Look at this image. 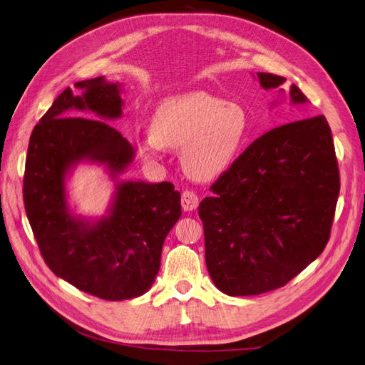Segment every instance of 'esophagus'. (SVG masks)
I'll use <instances>...</instances> for the list:
<instances>
[{"label":"esophagus","mask_w":365,"mask_h":365,"mask_svg":"<svg viewBox=\"0 0 365 365\" xmlns=\"http://www.w3.org/2000/svg\"><path fill=\"white\" fill-rule=\"evenodd\" d=\"M181 205L184 208V212H193V210H196L197 205H200V197H197L195 192L185 190L182 192L181 196Z\"/></svg>","instance_id":"esophagus-1"}]
</instances>
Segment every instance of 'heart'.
I'll use <instances>...</instances> for the list:
<instances>
[{
  "label": "heart",
  "mask_w": 365,
  "mask_h": 365,
  "mask_svg": "<svg viewBox=\"0 0 365 365\" xmlns=\"http://www.w3.org/2000/svg\"><path fill=\"white\" fill-rule=\"evenodd\" d=\"M251 130L247 109L204 91L163 98L153 109L149 129L134 138L143 157L158 161L168 148H181L184 172L196 181L224 175L245 149Z\"/></svg>",
  "instance_id": "obj_1"
}]
</instances>
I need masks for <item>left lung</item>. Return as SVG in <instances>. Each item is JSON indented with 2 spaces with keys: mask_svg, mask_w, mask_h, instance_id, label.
Here are the masks:
<instances>
[{
  "mask_svg": "<svg viewBox=\"0 0 365 365\" xmlns=\"http://www.w3.org/2000/svg\"><path fill=\"white\" fill-rule=\"evenodd\" d=\"M257 79L283 98L284 77L257 73ZM289 97L291 105L307 103L294 83ZM210 190L200 217L216 288L230 297L282 288L323 252L332 228L339 172L326 117L263 134Z\"/></svg>",
  "mask_w": 365,
  "mask_h": 365,
  "instance_id": "1",
  "label": "left lung"
}]
</instances>
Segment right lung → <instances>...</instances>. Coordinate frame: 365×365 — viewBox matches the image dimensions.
Returning <instances> with one entry per match:
<instances>
[{
	"label": "right lung",
	"mask_w": 365,
	"mask_h": 365,
	"mask_svg": "<svg viewBox=\"0 0 365 365\" xmlns=\"http://www.w3.org/2000/svg\"><path fill=\"white\" fill-rule=\"evenodd\" d=\"M65 88L31 132L24 205L48 268L86 294L130 300L150 289L165 236L181 217V195L170 182L120 180L135 158L130 143L106 121L123 111L120 82L103 76ZM85 112L87 118H73ZM81 162L103 165L115 192L101 218L74 215L68 180Z\"/></svg>",
	"instance_id": "1"
}]
</instances>
